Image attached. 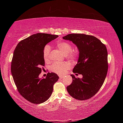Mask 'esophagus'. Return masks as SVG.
Returning a JSON list of instances; mask_svg holds the SVG:
<instances>
[{"mask_svg":"<svg viewBox=\"0 0 123 123\" xmlns=\"http://www.w3.org/2000/svg\"><path fill=\"white\" fill-rule=\"evenodd\" d=\"M63 77H64V76H63L59 75V78H60V79H63Z\"/></svg>","mask_w":123,"mask_h":123,"instance_id":"1","label":"esophagus"}]
</instances>
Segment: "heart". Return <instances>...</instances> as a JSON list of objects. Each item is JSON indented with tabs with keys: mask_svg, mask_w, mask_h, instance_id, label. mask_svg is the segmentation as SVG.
Wrapping results in <instances>:
<instances>
[{
	"mask_svg": "<svg viewBox=\"0 0 123 123\" xmlns=\"http://www.w3.org/2000/svg\"><path fill=\"white\" fill-rule=\"evenodd\" d=\"M56 47L60 50L67 55V57L69 59H75L77 57L76 51H72V46L67 42L60 41L56 44ZM51 48L49 45H46L43 50V55L44 59L47 61L49 59ZM71 67V64L68 62L65 63H57L55 62L51 66L52 71L59 74H63Z\"/></svg>",
	"mask_w": 123,
	"mask_h": 123,
	"instance_id": "1",
	"label": "heart"
}]
</instances>
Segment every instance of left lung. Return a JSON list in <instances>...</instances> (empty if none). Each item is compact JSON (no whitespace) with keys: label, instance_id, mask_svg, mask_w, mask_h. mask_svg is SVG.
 Segmentation results:
<instances>
[{"label":"left lung","instance_id":"1","mask_svg":"<svg viewBox=\"0 0 123 123\" xmlns=\"http://www.w3.org/2000/svg\"><path fill=\"white\" fill-rule=\"evenodd\" d=\"M72 42L79 52L74 73L81 74V79L72 74L73 82L67 87L70 96L79 100L88 99L96 94L106 76L107 51L106 47L96 37L82 34H68L62 37Z\"/></svg>","mask_w":123,"mask_h":123}]
</instances>
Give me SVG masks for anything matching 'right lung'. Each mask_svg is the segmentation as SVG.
<instances>
[{"label": "right lung", "mask_w": 123, "mask_h": 123, "mask_svg": "<svg viewBox=\"0 0 123 123\" xmlns=\"http://www.w3.org/2000/svg\"><path fill=\"white\" fill-rule=\"evenodd\" d=\"M59 37L43 33L31 35L18 43L13 52L11 74L20 95L30 103L39 104L51 95L53 86L59 77L48 73L39 78L41 66L45 64L43 50L47 44Z\"/></svg>", "instance_id": "obj_1"}]
</instances>
